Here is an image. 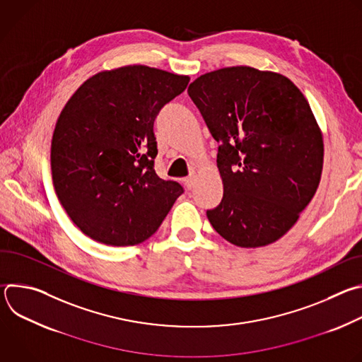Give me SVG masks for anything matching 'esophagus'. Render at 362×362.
<instances>
[{"label":"esophagus","mask_w":362,"mask_h":362,"mask_svg":"<svg viewBox=\"0 0 362 362\" xmlns=\"http://www.w3.org/2000/svg\"><path fill=\"white\" fill-rule=\"evenodd\" d=\"M194 182H196V173L192 172L186 179H185V185L187 189H192L194 186Z\"/></svg>","instance_id":"obj_1"}]
</instances>
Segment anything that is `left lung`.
<instances>
[{"mask_svg":"<svg viewBox=\"0 0 362 362\" xmlns=\"http://www.w3.org/2000/svg\"><path fill=\"white\" fill-rule=\"evenodd\" d=\"M187 93L219 143L223 199L214 229L239 247L281 239L313 200L324 140L302 91L285 76L249 66L202 74Z\"/></svg>","mask_w":362,"mask_h":362,"instance_id":"obj_1","label":"left lung"}]
</instances>
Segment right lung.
I'll use <instances>...</instances> for the list:
<instances>
[{
	"label": "right lung",
	"mask_w": 362,
	"mask_h": 362,
	"mask_svg": "<svg viewBox=\"0 0 362 362\" xmlns=\"http://www.w3.org/2000/svg\"><path fill=\"white\" fill-rule=\"evenodd\" d=\"M190 77L141 64L87 78L62 110L51 175L73 223L110 246H133L159 229L183 187L153 168V123Z\"/></svg>",
	"instance_id": "obj_1"
}]
</instances>
